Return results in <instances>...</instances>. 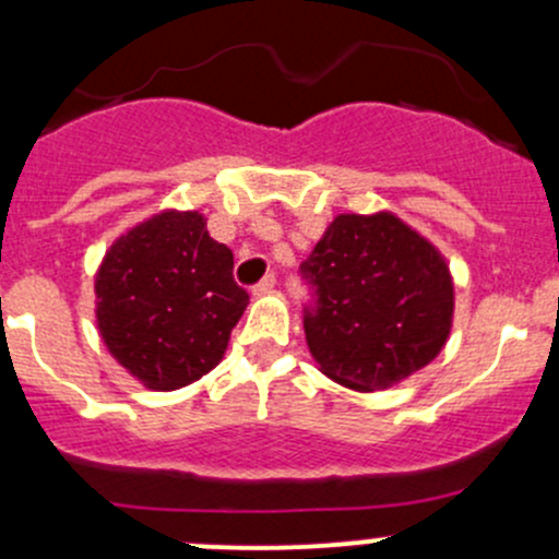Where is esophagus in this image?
<instances>
[{"label":"esophagus","mask_w":559,"mask_h":559,"mask_svg":"<svg viewBox=\"0 0 559 559\" xmlns=\"http://www.w3.org/2000/svg\"><path fill=\"white\" fill-rule=\"evenodd\" d=\"M273 289H275V275H267V278H262L257 286H253L251 295L262 297V295H267V292H273Z\"/></svg>","instance_id":"1"}]
</instances>
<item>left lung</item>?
<instances>
[{
    "label": "left lung",
    "instance_id": "1",
    "mask_svg": "<svg viewBox=\"0 0 559 559\" xmlns=\"http://www.w3.org/2000/svg\"><path fill=\"white\" fill-rule=\"evenodd\" d=\"M300 273L313 286V362L354 392L389 389L441 354L454 324V278L425 235L392 211L341 213Z\"/></svg>",
    "mask_w": 559,
    "mask_h": 559
}]
</instances>
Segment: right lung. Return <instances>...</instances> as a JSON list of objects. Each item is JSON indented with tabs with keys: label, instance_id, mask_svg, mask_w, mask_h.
Masks as SVG:
<instances>
[{
	"label": "right lung",
	"instance_id": "add662e5",
	"mask_svg": "<svg viewBox=\"0 0 559 559\" xmlns=\"http://www.w3.org/2000/svg\"><path fill=\"white\" fill-rule=\"evenodd\" d=\"M200 211H162L127 229L94 275L97 330L132 379L173 392L211 373L248 306L233 251Z\"/></svg>",
	"mask_w": 559,
	"mask_h": 559
}]
</instances>
